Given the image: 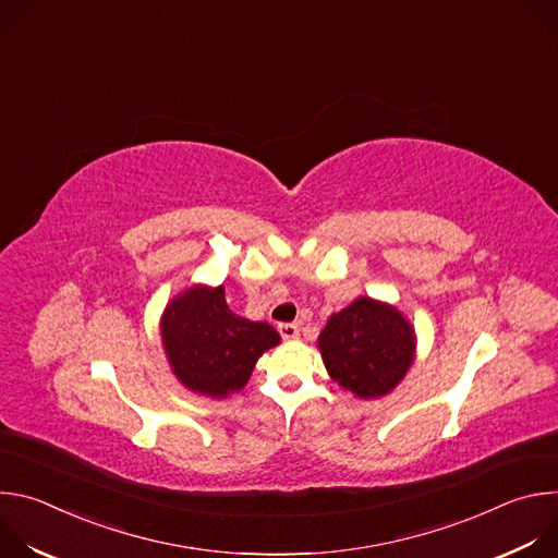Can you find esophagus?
Segmentation results:
<instances>
[{
  "instance_id": "obj_1",
  "label": "esophagus",
  "mask_w": 558,
  "mask_h": 558,
  "mask_svg": "<svg viewBox=\"0 0 558 558\" xmlns=\"http://www.w3.org/2000/svg\"><path fill=\"white\" fill-rule=\"evenodd\" d=\"M278 331H280V336H282V340H295L298 333H300L298 325H293V323H282V325H278Z\"/></svg>"
}]
</instances>
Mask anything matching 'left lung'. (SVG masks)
<instances>
[{
	"label": "left lung",
	"instance_id": "obj_1",
	"mask_svg": "<svg viewBox=\"0 0 558 558\" xmlns=\"http://www.w3.org/2000/svg\"><path fill=\"white\" fill-rule=\"evenodd\" d=\"M331 379L357 400H379L407 377L417 355V336L395 304L360 295L331 313L317 336Z\"/></svg>",
	"mask_w": 558,
	"mask_h": 558
}]
</instances>
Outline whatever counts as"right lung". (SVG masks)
<instances>
[{"label":"right lung","mask_w":558,"mask_h":558,"mask_svg":"<svg viewBox=\"0 0 558 558\" xmlns=\"http://www.w3.org/2000/svg\"><path fill=\"white\" fill-rule=\"evenodd\" d=\"M161 344L174 377L187 390L225 400L245 388L258 357L280 344V333L269 323L235 315L222 284L196 282L166 304Z\"/></svg>","instance_id":"1"}]
</instances>
